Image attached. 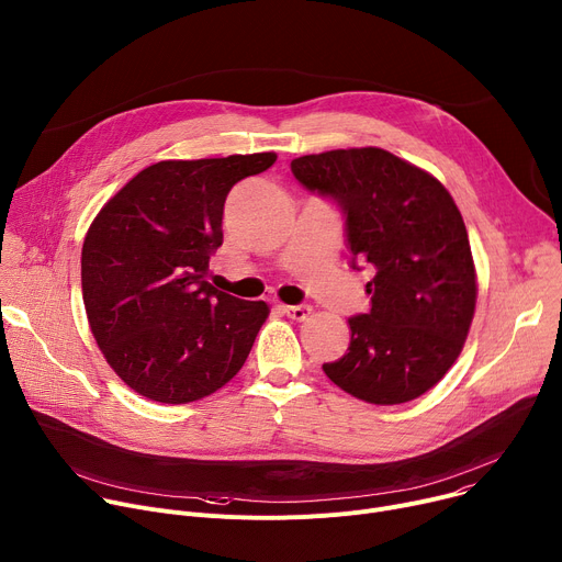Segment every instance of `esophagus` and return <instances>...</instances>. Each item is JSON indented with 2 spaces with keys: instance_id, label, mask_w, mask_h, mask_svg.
Here are the masks:
<instances>
[{
  "instance_id": "esophagus-1",
  "label": "esophagus",
  "mask_w": 562,
  "mask_h": 562,
  "mask_svg": "<svg viewBox=\"0 0 562 562\" xmlns=\"http://www.w3.org/2000/svg\"><path fill=\"white\" fill-rule=\"evenodd\" d=\"M283 315H288L290 319H296V322H301V319H306L308 315H311V306H306V304H299V306H277Z\"/></svg>"
}]
</instances>
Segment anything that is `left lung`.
Returning a JSON list of instances; mask_svg holds the SVG:
<instances>
[{
    "label": "left lung",
    "mask_w": 562,
    "mask_h": 562,
    "mask_svg": "<svg viewBox=\"0 0 562 562\" xmlns=\"http://www.w3.org/2000/svg\"><path fill=\"white\" fill-rule=\"evenodd\" d=\"M290 168L301 187L341 209L351 268H375L371 308L349 319V349L324 373L373 405L423 396L459 358L477 301L452 195L423 168L371 146L304 155Z\"/></svg>",
    "instance_id": "1"
}]
</instances>
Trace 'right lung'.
Masks as SVG:
<instances>
[{"mask_svg":"<svg viewBox=\"0 0 562 562\" xmlns=\"http://www.w3.org/2000/svg\"><path fill=\"white\" fill-rule=\"evenodd\" d=\"M274 153L157 161L99 211L82 243V301L116 375L155 403L184 405L227 384L268 319L266 301L215 290L232 187Z\"/></svg>","mask_w":562,"mask_h":562,"instance_id":"1","label":"right lung"}]
</instances>
